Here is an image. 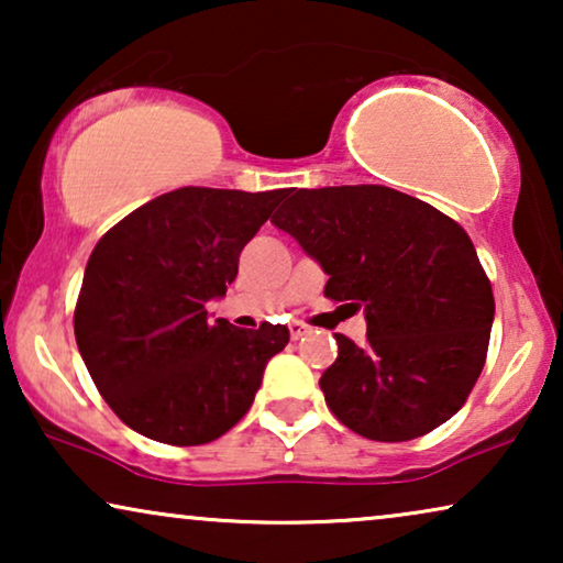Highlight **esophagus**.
<instances>
[{"mask_svg":"<svg viewBox=\"0 0 563 563\" xmlns=\"http://www.w3.org/2000/svg\"><path fill=\"white\" fill-rule=\"evenodd\" d=\"M289 333L297 341V338H302V335L310 333V325H305V322H289Z\"/></svg>","mask_w":563,"mask_h":563,"instance_id":"esophagus-1","label":"esophagus"}]
</instances>
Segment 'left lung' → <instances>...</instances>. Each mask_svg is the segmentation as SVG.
I'll return each mask as SVG.
<instances>
[{"mask_svg":"<svg viewBox=\"0 0 563 563\" xmlns=\"http://www.w3.org/2000/svg\"><path fill=\"white\" fill-rule=\"evenodd\" d=\"M284 197L274 225L330 276L328 299L366 312L364 345L335 333L338 358L320 376L330 412L382 443L443 426L479 379L495 320L472 238L433 205L379 184Z\"/></svg>","mask_w":563,"mask_h":563,"instance_id":"8db88e82","label":"left lung"}]
</instances>
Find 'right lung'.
<instances>
[{
	"label": "right lung",
	"instance_id": "obj_1",
	"mask_svg": "<svg viewBox=\"0 0 563 563\" xmlns=\"http://www.w3.org/2000/svg\"><path fill=\"white\" fill-rule=\"evenodd\" d=\"M287 189L181 187L99 238L74 310L84 364L112 412L151 441L202 445L249 412L287 325L207 318L243 245Z\"/></svg>",
	"mask_w": 563,
	"mask_h": 563
}]
</instances>
